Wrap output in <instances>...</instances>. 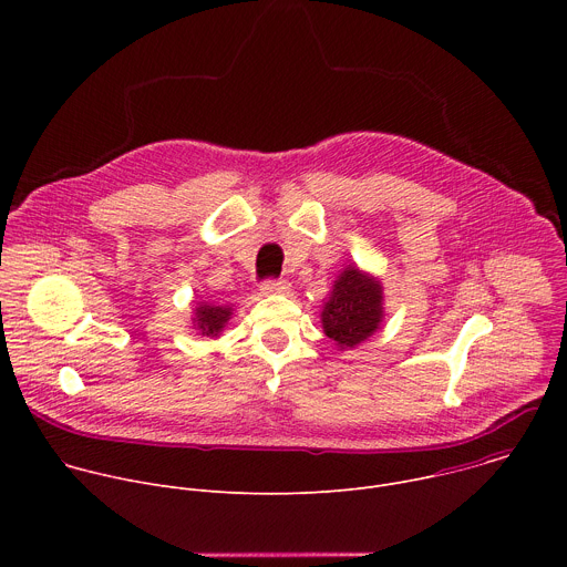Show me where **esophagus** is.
<instances>
[{
	"mask_svg": "<svg viewBox=\"0 0 567 567\" xmlns=\"http://www.w3.org/2000/svg\"><path fill=\"white\" fill-rule=\"evenodd\" d=\"M289 291V282L287 280H265L260 285V293L262 296H276V293H285Z\"/></svg>",
	"mask_w": 567,
	"mask_h": 567,
	"instance_id": "esophagus-1",
	"label": "esophagus"
}]
</instances>
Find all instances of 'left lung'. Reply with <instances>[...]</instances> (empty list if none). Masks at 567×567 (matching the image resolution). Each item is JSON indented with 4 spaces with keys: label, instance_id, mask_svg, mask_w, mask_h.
Here are the masks:
<instances>
[{
    "label": "left lung",
    "instance_id": "8db88e82",
    "mask_svg": "<svg viewBox=\"0 0 567 567\" xmlns=\"http://www.w3.org/2000/svg\"><path fill=\"white\" fill-rule=\"evenodd\" d=\"M383 316L381 282L354 265L334 280L330 298L320 311L322 332L341 350L357 348L381 330Z\"/></svg>",
    "mask_w": 567,
    "mask_h": 567
}]
</instances>
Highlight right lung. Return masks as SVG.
I'll use <instances>...</instances> for the list:
<instances>
[{"label": "right lung", "mask_w": 567, "mask_h": 567, "mask_svg": "<svg viewBox=\"0 0 567 567\" xmlns=\"http://www.w3.org/2000/svg\"><path fill=\"white\" fill-rule=\"evenodd\" d=\"M233 309L228 305H213V302H197L195 307V328L199 330L202 337L217 339L219 332L226 328V322L230 318Z\"/></svg>", "instance_id": "add662e5"}]
</instances>
